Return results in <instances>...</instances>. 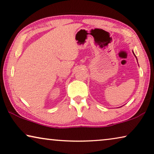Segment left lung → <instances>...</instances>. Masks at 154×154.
<instances>
[{
  "label": "left lung",
  "mask_w": 154,
  "mask_h": 154,
  "mask_svg": "<svg viewBox=\"0 0 154 154\" xmlns=\"http://www.w3.org/2000/svg\"><path fill=\"white\" fill-rule=\"evenodd\" d=\"M133 54H134V52H133ZM135 57H136V56H135ZM136 58H137V57H136Z\"/></svg>",
  "instance_id": "8db88e82"
}]
</instances>
